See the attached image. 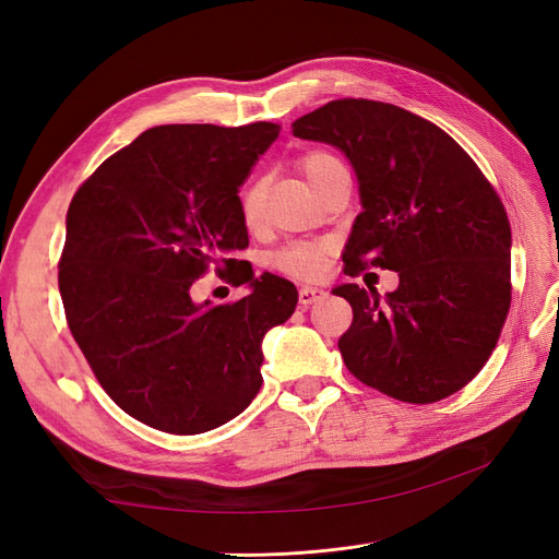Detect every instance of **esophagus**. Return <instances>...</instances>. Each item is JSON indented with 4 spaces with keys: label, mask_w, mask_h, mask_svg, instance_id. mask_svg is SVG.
Returning a JSON list of instances; mask_svg holds the SVG:
<instances>
[{
    "label": "esophagus",
    "mask_w": 559,
    "mask_h": 559,
    "mask_svg": "<svg viewBox=\"0 0 559 559\" xmlns=\"http://www.w3.org/2000/svg\"><path fill=\"white\" fill-rule=\"evenodd\" d=\"M326 296V292L321 289V286H300V292H298V302H300V308L302 310H308L312 302H317V300H321Z\"/></svg>",
    "instance_id": "1"
}]
</instances>
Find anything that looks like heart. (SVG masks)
<instances>
[{
    "mask_svg": "<svg viewBox=\"0 0 559 559\" xmlns=\"http://www.w3.org/2000/svg\"><path fill=\"white\" fill-rule=\"evenodd\" d=\"M300 167H302V173H306L308 181L314 183L343 165L337 158H333L329 154H321V151H314V154H308L300 160ZM263 193H265V181H261V179L247 186V191L242 193V214L247 222H257L259 218L261 205H263ZM277 265L284 270V273H289L294 277L317 280L324 275V270H326V245L286 247L284 251L277 253Z\"/></svg>",
    "mask_w": 559,
    "mask_h": 559,
    "instance_id": "obj_1",
    "label": "heart"
}]
</instances>
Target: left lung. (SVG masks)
<instances>
[{
    "mask_svg": "<svg viewBox=\"0 0 559 559\" xmlns=\"http://www.w3.org/2000/svg\"><path fill=\"white\" fill-rule=\"evenodd\" d=\"M294 138L341 148L359 183L345 273H399L380 296L341 284L354 319L345 366L382 394L433 403L480 373L511 306V226L499 195L448 132L394 105L333 99L292 123Z\"/></svg>",
    "mask_w": 559,
    "mask_h": 559,
    "instance_id": "1",
    "label": "left lung"
}]
</instances>
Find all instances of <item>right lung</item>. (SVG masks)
<instances>
[{"label": "right lung", "instance_id": "add662e5", "mask_svg": "<svg viewBox=\"0 0 559 559\" xmlns=\"http://www.w3.org/2000/svg\"><path fill=\"white\" fill-rule=\"evenodd\" d=\"M280 138L275 123L158 126L97 167L67 210V324L118 408L193 436L238 417L261 389L263 337L296 310V286L242 275L230 306L195 302L207 265L249 245L238 195Z\"/></svg>", "mask_w": 559, "mask_h": 559}]
</instances>
